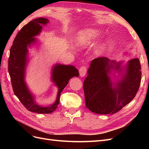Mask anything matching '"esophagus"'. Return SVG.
<instances>
[{"mask_svg":"<svg viewBox=\"0 0 149 149\" xmlns=\"http://www.w3.org/2000/svg\"><path fill=\"white\" fill-rule=\"evenodd\" d=\"M79 75L81 77H84V76L86 74L87 72V69L86 66H82L81 68H80L79 69Z\"/></svg>","mask_w":149,"mask_h":149,"instance_id":"34e87169","label":"esophagus"}]
</instances>
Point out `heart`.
<instances>
[{
    "label": "heart",
    "mask_w": 149,
    "mask_h": 149,
    "mask_svg": "<svg viewBox=\"0 0 149 149\" xmlns=\"http://www.w3.org/2000/svg\"><path fill=\"white\" fill-rule=\"evenodd\" d=\"M101 34L100 30L94 29H86L81 30L76 37V45L80 48H83L94 42ZM107 43L102 41L99 43L96 48L98 52H102L106 48Z\"/></svg>",
    "instance_id": "heart-1"
}]
</instances>
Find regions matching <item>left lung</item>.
Here are the masks:
<instances>
[{"label":"left lung","mask_w":149,"mask_h":149,"mask_svg":"<svg viewBox=\"0 0 149 149\" xmlns=\"http://www.w3.org/2000/svg\"><path fill=\"white\" fill-rule=\"evenodd\" d=\"M124 63L106 57L91 61L83 84L89 110L99 114H115L136 96L141 80L139 60L133 58L123 65Z\"/></svg>","instance_id":"8db88e82"}]
</instances>
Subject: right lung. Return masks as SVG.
<instances>
[{"label": "right lung", "instance_id": "add662e5", "mask_svg": "<svg viewBox=\"0 0 149 149\" xmlns=\"http://www.w3.org/2000/svg\"><path fill=\"white\" fill-rule=\"evenodd\" d=\"M49 20L38 18L23 26L13 40L8 58V73L15 95L19 98L25 108L29 111L38 114L52 113L60 103L61 93L73 77H78V70L73 66L56 63L52 67L51 80L58 88L55 101L47 106L40 105L36 101L25 81L26 66L29 61V48L37 45L38 39L35 37L42 32L43 26L46 25Z\"/></svg>", "mask_w": 149, "mask_h": 149}]
</instances>
